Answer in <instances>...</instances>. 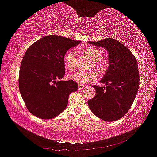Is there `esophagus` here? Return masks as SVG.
I'll list each match as a JSON object with an SVG mask.
<instances>
[{
  "label": "esophagus",
  "instance_id": "obj_1",
  "mask_svg": "<svg viewBox=\"0 0 157 157\" xmlns=\"http://www.w3.org/2000/svg\"><path fill=\"white\" fill-rule=\"evenodd\" d=\"M84 87H85V86L82 85V84H80V83L78 84V89H82Z\"/></svg>",
  "mask_w": 157,
  "mask_h": 157
}]
</instances>
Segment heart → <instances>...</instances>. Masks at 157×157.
<instances>
[{
	"label": "heart",
	"mask_w": 157,
	"mask_h": 157,
	"mask_svg": "<svg viewBox=\"0 0 157 157\" xmlns=\"http://www.w3.org/2000/svg\"><path fill=\"white\" fill-rule=\"evenodd\" d=\"M85 54L92 61L94 62L93 66L98 72L104 71V65L101 64V61L103 59V53L100 50L95 48H88L85 50ZM77 61V52L75 50H69L64 56V63L68 69L73 70L75 68ZM97 75L94 70L91 71H77L69 75L71 80L79 83H87L94 81L96 79Z\"/></svg>",
	"instance_id": "obj_1"
}]
</instances>
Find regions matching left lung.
Here are the masks:
<instances>
[{
	"label": "left lung",
	"mask_w": 157,
	"mask_h": 157,
	"mask_svg": "<svg viewBox=\"0 0 157 157\" xmlns=\"http://www.w3.org/2000/svg\"><path fill=\"white\" fill-rule=\"evenodd\" d=\"M104 48L109 54V65L104 78L105 87L93 86L96 94L88 105L96 116L106 121H113L124 116L131 107L139 86L137 61L131 51L114 39L89 42Z\"/></svg>",
	"instance_id": "8db88e82"
}]
</instances>
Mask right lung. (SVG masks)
Here are the masks:
<instances>
[{
    "instance_id": "right-lung-1",
    "label": "right lung",
    "mask_w": 157,
    "mask_h": 157,
    "mask_svg": "<svg viewBox=\"0 0 157 157\" xmlns=\"http://www.w3.org/2000/svg\"><path fill=\"white\" fill-rule=\"evenodd\" d=\"M80 42L50 35L39 39L26 51L21 63L18 88L27 109L42 119L59 115L68 105V96L78 85L63 81L64 56Z\"/></svg>"
}]
</instances>
